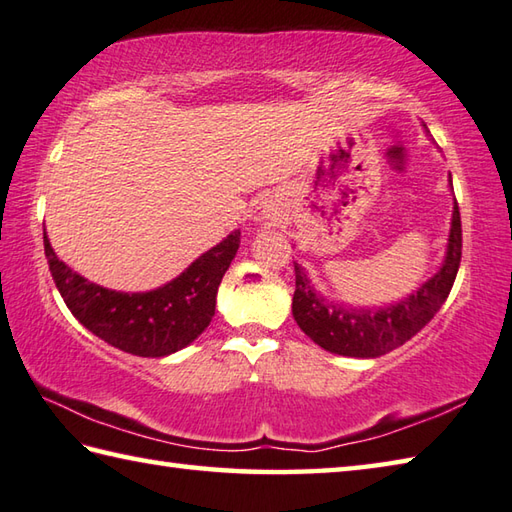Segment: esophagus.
I'll return each mask as SVG.
<instances>
[{
    "label": "esophagus",
    "mask_w": 512,
    "mask_h": 512,
    "mask_svg": "<svg viewBox=\"0 0 512 512\" xmlns=\"http://www.w3.org/2000/svg\"><path fill=\"white\" fill-rule=\"evenodd\" d=\"M285 218V207L278 198H265L254 211V223L278 225Z\"/></svg>",
    "instance_id": "obj_1"
}]
</instances>
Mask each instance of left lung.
<instances>
[{
  "label": "left lung",
  "instance_id": "1",
  "mask_svg": "<svg viewBox=\"0 0 512 512\" xmlns=\"http://www.w3.org/2000/svg\"><path fill=\"white\" fill-rule=\"evenodd\" d=\"M423 129L428 133L426 124ZM448 185L452 191V178H448ZM459 263L461 218L457 200L452 198L446 254L437 272L423 281L421 287L385 307H354L323 296L310 281L305 267L296 263V289L292 298L294 321L327 352L354 356V359H376L410 341L441 310L457 278Z\"/></svg>",
  "mask_w": 512,
  "mask_h": 512
}]
</instances>
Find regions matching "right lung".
Returning a JSON list of instances; mask_svg holds the SVG:
<instances>
[{
  "label": "right lung",
  "mask_w": 512,
  "mask_h": 512,
  "mask_svg": "<svg viewBox=\"0 0 512 512\" xmlns=\"http://www.w3.org/2000/svg\"><path fill=\"white\" fill-rule=\"evenodd\" d=\"M240 245L234 229L173 281L149 292H118L91 283L62 263L44 231L48 269L66 307L86 330L118 350L160 359L194 343L216 314L220 281Z\"/></svg>",
  "instance_id": "obj_1"
}]
</instances>
